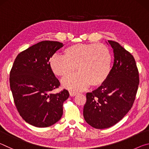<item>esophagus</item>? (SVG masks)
<instances>
[{"instance_id": "obj_1", "label": "esophagus", "mask_w": 149, "mask_h": 149, "mask_svg": "<svg viewBox=\"0 0 149 149\" xmlns=\"http://www.w3.org/2000/svg\"><path fill=\"white\" fill-rule=\"evenodd\" d=\"M70 95L71 97H74L77 95V93L76 92H74V91H70Z\"/></svg>"}]
</instances>
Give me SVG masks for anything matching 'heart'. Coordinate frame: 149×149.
Returning a JSON list of instances; mask_svg holds the SVG:
<instances>
[{"mask_svg":"<svg viewBox=\"0 0 149 149\" xmlns=\"http://www.w3.org/2000/svg\"><path fill=\"white\" fill-rule=\"evenodd\" d=\"M112 57L110 49L103 44H75L63 50L62 55H53L49 65L53 74L60 77L72 75L75 67L78 73L62 81L63 86L81 91L90 85L99 87L110 75Z\"/></svg>","mask_w":149,"mask_h":149,"instance_id":"heart-1","label":"heart"}]
</instances>
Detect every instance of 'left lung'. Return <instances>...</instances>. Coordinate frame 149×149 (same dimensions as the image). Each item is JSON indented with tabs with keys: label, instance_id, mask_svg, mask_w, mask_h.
Returning a JSON list of instances; mask_svg holds the SVG:
<instances>
[{
	"label": "left lung",
	"instance_id": "8db88e82",
	"mask_svg": "<svg viewBox=\"0 0 149 149\" xmlns=\"http://www.w3.org/2000/svg\"><path fill=\"white\" fill-rule=\"evenodd\" d=\"M114 50V61L106 81L86 94L84 117L96 129L115 125L132 108L139 78L134 58L117 42L108 41Z\"/></svg>",
	"mask_w": 149,
	"mask_h": 149
}]
</instances>
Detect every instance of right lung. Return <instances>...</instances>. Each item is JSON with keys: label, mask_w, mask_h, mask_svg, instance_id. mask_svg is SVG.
<instances>
[{"label": "right lung", "mask_w": 149, "mask_h": 149, "mask_svg": "<svg viewBox=\"0 0 149 149\" xmlns=\"http://www.w3.org/2000/svg\"><path fill=\"white\" fill-rule=\"evenodd\" d=\"M64 45L58 41L39 42L18 54L10 73V85L22 118L37 127H47L60 120L63 103L70 94L60 86L49 65L50 58Z\"/></svg>", "instance_id": "1"}]
</instances>
